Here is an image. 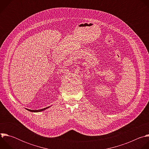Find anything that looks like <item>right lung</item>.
I'll list each match as a JSON object with an SVG mask.
<instances>
[{
    "label": "right lung",
    "instance_id": "obj_1",
    "mask_svg": "<svg viewBox=\"0 0 149 149\" xmlns=\"http://www.w3.org/2000/svg\"><path fill=\"white\" fill-rule=\"evenodd\" d=\"M49 107H50V106H49V107H46V108H44V109H40V110H30V109H26V110H28V111H31V112L38 113V112H40V111H44V110H46V109H47L48 108H49Z\"/></svg>",
    "mask_w": 149,
    "mask_h": 149
}]
</instances>
